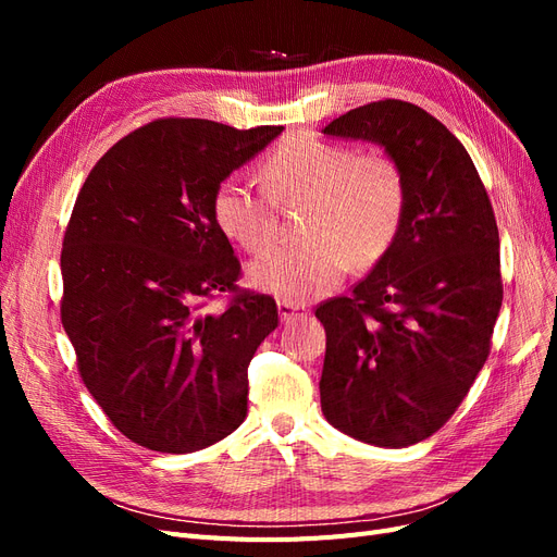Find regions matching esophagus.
Wrapping results in <instances>:
<instances>
[{
    "label": "esophagus",
    "mask_w": 557,
    "mask_h": 557,
    "mask_svg": "<svg viewBox=\"0 0 557 557\" xmlns=\"http://www.w3.org/2000/svg\"><path fill=\"white\" fill-rule=\"evenodd\" d=\"M309 309L305 305H293V301H278V315L283 323H295V320H307Z\"/></svg>",
    "instance_id": "1"
}]
</instances>
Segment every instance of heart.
Masks as SVG:
<instances>
[{"label":"heart","mask_w":557,"mask_h":557,"mask_svg":"<svg viewBox=\"0 0 557 557\" xmlns=\"http://www.w3.org/2000/svg\"><path fill=\"white\" fill-rule=\"evenodd\" d=\"M264 190L227 176L211 213L225 237L260 256L276 242L281 207L307 205V244L276 248L248 269L250 283L283 301L330 295L348 272L372 269L395 246L409 207L407 176L395 158L358 153L318 134H290L262 162Z\"/></svg>","instance_id":"b5f03b06"}]
</instances>
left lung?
Instances as JSON below:
<instances>
[{"label": "left lung", "mask_w": 557, "mask_h": 557, "mask_svg": "<svg viewBox=\"0 0 557 557\" xmlns=\"http://www.w3.org/2000/svg\"><path fill=\"white\" fill-rule=\"evenodd\" d=\"M376 141L407 176L391 252L348 297L315 307L327 334L320 407L364 444L404 448L448 423L491 356L499 232L465 146L425 109L381 99L323 129Z\"/></svg>", "instance_id": "1"}]
</instances>
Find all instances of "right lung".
<instances>
[{
	"label": "right lung",
	"instance_id": "right-lung-1",
	"mask_svg": "<svg viewBox=\"0 0 557 557\" xmlns=\"http://www.w3.org/2000/svg\"><path fill=\"white\" fill-rule=\"evenodd\" d=\"M281 129L160 117L83 183L62 242L60 315L83 383L134 444L193 453L244 423L248 364L278 309L237 285L211 197ZM223 294L228 305L209 310Z\"/></svg>",
	"mask_w": 557,
	"mask_h": 557
}]
</instances>
